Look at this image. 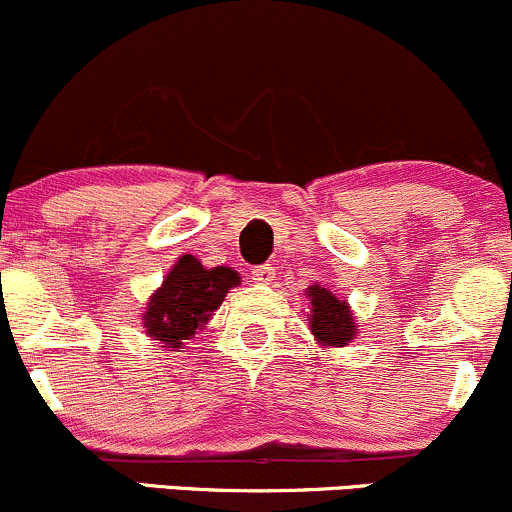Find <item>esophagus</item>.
Returning a JSON list of instances; mask_svg holds the SVG:
<instances>
[{"mask_svg":"<svg viewBox=\"0 0 512 512\" xmlns=\"http://www.w3.org/2000/svg\"><path fill=\"white\" fill-rule=\"evenodd\" d=\"M252 279H255L257 284H272L274 282V267L269 265H260L252 269Z\"/></svg>","mask_w":512,"mask_h":512,"instance_id":"esophagus-1","label":"esophagus"}]
</instances>
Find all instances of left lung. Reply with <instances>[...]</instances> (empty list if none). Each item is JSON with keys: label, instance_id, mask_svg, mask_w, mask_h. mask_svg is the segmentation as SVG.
<instances>
[{"label": "left lung", "instance_id": "1", "mask_svg": "<svg viewBox=\"0 0 512 512\" xmlns=\"http://www.w3.org/2000/svg\"><path fill=\"white\" fill-rule=\"evenodd\" d=\"M306 296L311 301V318H308L311 333L320 345L345 347L347 342L355 340L357 323L345 301H340L333 291L320 284L308 286Z\"/></svg>", "mask_w": 512, "mask_h": 512}]
</instances>
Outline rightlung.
<instances>
[{
	"mask_svg": "<svg viewBox=\"0 0 512 512\" xmlns=\"http://www.w3.org/2000/svg\"><path fill=\"white\" fill-rule=\"evenodd\" d=\"M240 284V274L230 267L206 269L194 255H182L160 289L150 296L143 313L145 333L160 340L162 347L177 352L184 340L204 330L211 313L221 306L226 294Z\"/></svg>",
	"mask_w": 512,
	"mask_h": 512,
	"instance_id": "right-lung-1",
	"label": "right lung"
}]
</instances>
